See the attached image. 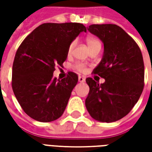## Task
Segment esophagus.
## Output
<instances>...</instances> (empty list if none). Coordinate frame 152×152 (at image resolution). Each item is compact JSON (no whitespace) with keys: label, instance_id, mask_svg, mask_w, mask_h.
Here are the masks:
<instances>
[{"label":"esophagus","instance_id":"1","mask_svg":"<svg viewBox=\"0 0 152 152\" xmlns=\"http://www.w3.org/2000/svg\"><path fill=\"white\" fill-rule=\"evenodd\" d=\"M78 81L80 83H83L86 81V79H85V77H83V76H79V78H78Z\"/></svg>","mask_w":152,"mask_h":152}]
</instances>
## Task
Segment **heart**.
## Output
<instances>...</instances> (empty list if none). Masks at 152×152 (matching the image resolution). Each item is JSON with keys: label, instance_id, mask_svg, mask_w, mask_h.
I'll list each match as a JSON object with an SVG mask.
<instances>
[{"label": "heart", "instance_id": "heart-1", "mask_svg": "<svg viewBox=\"0 0 152 152\" xmlns=\"http://www.w3.org/2000/svg\"><path fill=\"white\" fill-rule=\"evenodd\" d=\"M86 43L88 45V46L91 47L93 45H94L96 44H99L100 42L99 41L98 39H96L94 37H89L86 38ZM75 41H72V43L70 44L69 46L67 48V54L68 55H71L72 53L73 49H74V47H75ZM76 68L80 72H85L86 71V66L85 64H83V63H78V64H76Z\"/></svg>", "mask_w": 152, "mask_h": 152}]
</instances>
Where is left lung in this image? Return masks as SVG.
Returning <instances> with one entry per match:
<instances>
[{"label": "left lung", "instance_id": "1", "mask_svg": "<svg viewBox=\"0 0 152 152\" xmlns=\"http://www.w3.org/2000/svg\"><path fill=\"white\" fill-rule=\"evenodd\" d=\"M87 30L102 40V60L93 72L105 79L99 85L90 77L86 107L91 117L99 122L121 120L140 98L144 86L142 52L134 39L117 25L93 24Z\"/></svg>", "mask_w": 152, "mask_h": 152}]
</instances>
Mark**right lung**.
<instances>
[{
  "label": "right lung",
  "instance_id": "right-lung-1",
  "mask_svg": "<svg viewBox=\"0 0 152 152\" xmlns=\"http://www.w3.org/2000/svg\"><path fill=\"white\" fill-rule=\"evenodd\" d=\"M86 28L78 23H43L22 42L15 54L12 89L27 115L40 122H51L63 114L78 76L53 77L54 66L67 57V48Z\"/></svg>",
  "mask_w": 152,
  "mask_h": 152
}]
</instances>
